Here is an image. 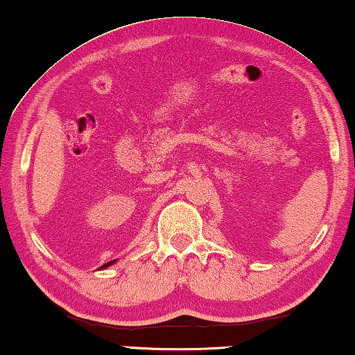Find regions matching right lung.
<instances>
[{"mask_svg": "<svg viewBox=\"0 0 355 355\" xmlns=\"http://www.w3.org/2000/svg\"><path fill=\"white\" fill-rule=\"evenodd\" d=\"M114 262H116V259H114V261H110L108 263H103V266L101 267V270H102V268H105V267H110V266H112V263H114Z\"/></svg>", "mask_w": 355, "mask_h": 355, "instance_id": "obj_1", "label": "right lung"}]
</instances>
